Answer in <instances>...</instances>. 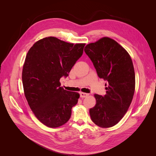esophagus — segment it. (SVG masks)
Segmentation results:
<instances>
[{
  "instance_id": "esophagus-1",
  "label": "esophagus",
  "mask_w": 156,
  "mask_h": 156,
  "mask_svg": "<svg viewBox=\"0 0 156 156\" xmlns=\"http://www.w3.org/2000/svg\"><path fill=\"white\" fill-rule=\"evenodd\" d=\"M88 95H89V94H87V93H84V92H81V93H80V96H81V98H86Z\"/></svg>"
}]
</instances>
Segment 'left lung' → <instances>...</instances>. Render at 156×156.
I'll return each instance as SVG.
<instances>
[{"label": "left lung", "instance_id": "8db88e82", "mask_svg": "<svg viewBox=\"0 0 156 156\" xmlns=\"http://www.w3.org/2000/svg\"><path fill=\"white\" fill-rule=\"evenodd\" d=\"M84 52L98 77L107 81L104 96L94 94L96 104L90 108V116L99 127H112L124 117L133 100L135 88L133 62L123 47L108 37L87 45Z\"/></svg>", "mask_w": 156, "mask_h": 156}]
</instances>
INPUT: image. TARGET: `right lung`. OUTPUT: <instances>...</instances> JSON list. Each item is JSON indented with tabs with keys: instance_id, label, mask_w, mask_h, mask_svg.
<instances>
[{
	"instance_id": "right-lung-1",
	"label": "right lung",
	"mask_w": 156,
	"mask_h": 156,
	"mask_svg": "<svg viewBox=\"0 0 156 156\" xmlns=\"http://www.w3.org/2000/svg\"><path fill=\"white\" fill-rule=\"evenodd\" d=\"M85 44H71L55 37L37 41L26 56L22 72L25 98L42 124L58 127L69 120L79 94L66 90L60 79L68 77Z\"/></svg>"
}]
</instances>
